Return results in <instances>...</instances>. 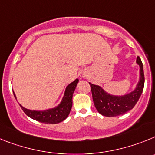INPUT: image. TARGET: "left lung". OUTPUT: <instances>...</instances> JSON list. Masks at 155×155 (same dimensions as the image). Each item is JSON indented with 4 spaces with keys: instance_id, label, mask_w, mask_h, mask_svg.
<instances>
[{
    "instance_id": "left-lung-1",
    "label": "left lung",
    "mask_w": 155,
    "mask_h": 155,
    "mask_svg": "<svg viewBox=\"0 0 155 155\" xmlns=\"http://www.w3.org/2000/svg\"><path fill=\"white\" fill-rule=\"evenodd\" d=\"M137 63L140 66V80L134 91L123 96H114L107 94L99 86L90 83L94 106L104 116L115 117L125 114L134 107L144 87V73L143 63L137 57Z\"/></svg>"
}]
</instances>
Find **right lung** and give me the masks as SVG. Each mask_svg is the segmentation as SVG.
Masks as SVG:
<instances>
[{"label":"right lung","mask_w":155,"mask_h":155,"mask_svg":"<svg viewBox=\"0 0 155 155\" xmlns=\"http://www.w3.org/2000/svg\"><path fill=\"white\" fill-rule=\"evenodd\" d=\"M78 83H79V79H76L66 87L62 101L56 107L45 111H33V110L26 109L21 104L20 106L22 111L25 113V115L34 120L47 124H57L64 121L69 115L72 105V95ZM14 96L16 99L15 93Z\"/></svg>","instance_id":"obj_1"}]
</instances>
